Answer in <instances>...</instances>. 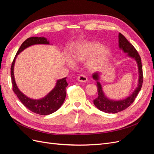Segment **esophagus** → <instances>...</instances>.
Listing matches in <instances>:
<instances>
[{"mask_svg": "<svg viewBox=\"0 0 154 154\" xmlns=\"http://www.w3.org/2000/svg\"><path fill=\"white\" fill-rule=\"evenodd\" d=\"M78 80L81 82H86L87 81V78L84 74H80V76L78 77Z\"/></svg>", "mask_w": 154, "mask_h": 154, "instance_id": "esophagus-1", "label": "esophagus"}]
</instances>
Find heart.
I'll return each instance as SVG.
<instances>
[{
    "label": "heart",
    "mask_w": 154,
    "mask_h": 154,
    "mask_svg": "<svg viewBox=\"0 0 154 154\" xmlns=\"http://www.w3.org/2000/svg\"><path fill=\"white\" fill-rule=\"evenodd\" d=\"M109 50L95 41L86 42L79 45L72 54L76 62H85L90 58L88 65L91 70L100 69L108 59Z\"/></svg>",
    "instance_id": "b5f03b06"
}]
</instances>
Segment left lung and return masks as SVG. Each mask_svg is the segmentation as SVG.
<instances>
[{
	"mask_svg": "<svg viewBox=\"0 0 154 154\" xmlns=\"http://www.w3.org/2000/svg\"><path fill=\"white\" fill-rule=\"evenodd\" d=\"M119 46L121 49H122L123 51H124L125 53H128V56L134 58L136 60L138 65L139 73V84L136 89L132 93V94L128 97L127 98L121 101H113L106 98L103 94V91H102L100 83L99 82H97L98 95H97L96 98L94 100V104L99 110L106 113H117L119 112L124 110L128 108L129 106L131 105L137 97L139 92L140 91L143 82V67L140 56H139L136 48L134 47V45L131 43H130L124 35L120 33V32L119 33ZM92 78L96 80H98L99 73L97 72H94L92 74Z\"/></svg>",
	"mask_w": 154,
	"mask_h": 154,
	"instance_id": "1",
	"label": "left lung"
}]
</instances>
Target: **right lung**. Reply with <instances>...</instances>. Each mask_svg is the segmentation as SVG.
<instances>
[{"instance_id": "1", "label": "right lung", "mask_w": 154, "mask_h": 154, "mask_svg": "<svg viewBox=\"0 0 154 154\" xmlns=\"http://www.w3.org/2000/svg\"><path fill=\"white\" fill-rule=\"evenodd\" d=\"M49 44V41H48L44 37H29L20 45L19 49L18 50L15 57L13 60L11 66V76L13 92L15 93L18 98L20 100L22 103L27 109L35 114L43 116L49 115L54 112L63 104L66 97V88L68 85V83L66 82V78L58 80L54 89L51 91L44 98L41 100H32L22 94L18 88L15 81V78H14L13 67L17 55L19 54L21 51L29 47V46L34 44Z\"/></svg>"}]
</instances>
